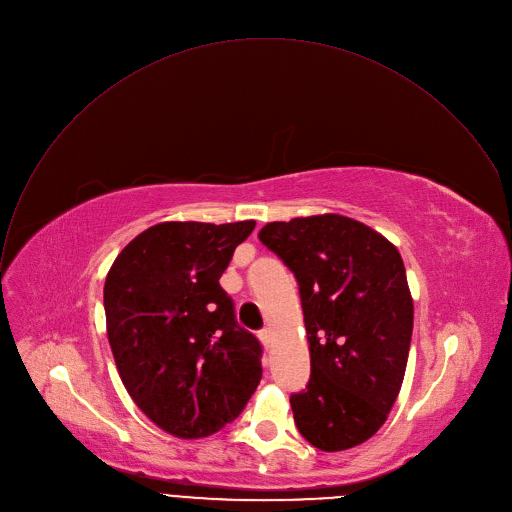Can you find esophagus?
I'll list each match as a JSON object with an SVG mask.
<instances>
[{
  "mask_svg": "<svg viewBox=\"0 0 512 512\" xmlns=\"http://www.w3.org/2000/svg\"><path fill=\"white\" fill-rule=\"evenodd\" d=\"M258 339H260V343L264 345V349H270V347H272V333H270L268 329L260 331V333H258Z\"/></svg>",
  "mask_w": 512,
  "mask_h": 512,
  "instance_id": "obj_1",
  "label": "esophagus"
}]
</instances>
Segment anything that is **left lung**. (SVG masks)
I'll return each mask as SVG.
<instances>
[{"mask_svg": "<svg viewBox=\"0 0 512 512\" xmlns=\"http://www.w3.org/2000/svg\"><path fill=\"white\" fill-rule=\"evenodd\" d=\"M260 242L300 288L311 381L290 397L302 438L323 452L367 442L399 395L414 300L397 248L339 214L270 222Z\"/></svg>", "mask_w": 512, "mask_h": 512, "instance_id": "1", "label": "left lung"}]
</instances>
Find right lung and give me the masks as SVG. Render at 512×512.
<instances>
[{
	"instance_id": "right-lung-1",
	"label": "right lung",
	"mask_w": 512,
	"mask_h": 512,
	"mask_svg": "<svg viewBox=\"0 0 512 512\" xmlns=\"http://www.w3.org/2000/svg\"><path fill=\"white\" fill-rule=\"evenodd\" d=\"M161 222L131 240L105 280L111 351L125 389L163 432L199 440L236 420L262 377L220 276L254 230Z\"/></svg>"
}]
</instances>
